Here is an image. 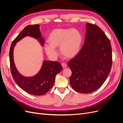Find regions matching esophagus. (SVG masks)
Returning <instances> with one entry per match:
<instances>
[{"instance_id": "34e87169", "label": "esophagus", "mask_w": 123, "mask_h": 123, "mask_svg": "<svg viewBox=\"0 0 123 123\" xmlns=\"http://www.w3.org/2000/svg\"><path fill=\"white\" fill-rule=\"evenodd\" d=\"M62 67L63 68H66L67 67V65H66V64H65V63H62Z\"/></svg>"}]
</instances>
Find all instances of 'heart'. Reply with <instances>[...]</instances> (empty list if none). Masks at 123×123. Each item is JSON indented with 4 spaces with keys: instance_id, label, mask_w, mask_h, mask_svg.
Listing matches in <instances>:
<instances>
[{
    "instance_id": "heart-1",
    "label": "heart",
    "mask_w": 123,
    "mask_h": 123,
    "mask_svg": "<svg viewBox=\"0 0 123 123\" xmlns=\"http://www.w3.org/2000/svg\"><path fill=\"white\" fill-rule=\"evenodd\" d=\"M81 33L75 29H56L52 31L48 37L49 45L44 46L47 54L55 57L57 53L55 48L59 47L62 56L67 58H72L79 54L83 43Z\"/></svg>"
}]
</instances>
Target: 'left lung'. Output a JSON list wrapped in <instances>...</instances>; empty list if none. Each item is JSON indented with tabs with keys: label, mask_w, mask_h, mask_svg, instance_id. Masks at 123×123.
<instances>
[{
	"label": "left lung",
	"mask_w": 123,
	"mask_h": 123,
	"mask_svg": "<svg viewBox=\"0 0 123 123\" xmlns=\"http://www.w3.org/2000/svg\"><path fill=\"white\" fill-rule=\"evenodd\" d=\"M85 43L80 52L68 62L70 83L77 92L90 93L104 83L112 66L109 39L98 26L86 24Z\"/></svg>",
	"instance_id": "left-lung-1"
}]
</instances>
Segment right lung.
<instances>
[{
    "instance_id": "add662e5",
    "label": "right lung",
    "mask_w": 123,
    "mask_h": 123,
    "mask_svg": "<svg viewBox=\"0 0 123 123\" xmlns=\"http://www.w3.org/2000/svg\"><path fill=\"white\" fill-rule=\"evenodd\" d=\"M39 27V25L25 27L13 41L9 52L11 72L14 81L23 90L33 95H42L49 91L54 84L56 75L62 69L59 62L44 61L39 71L33 76H25L17 70L14 61V48L17 42L25 36L38 39L43 46L44 39L41 35Z\"/></svg>"
}]
</instances>
